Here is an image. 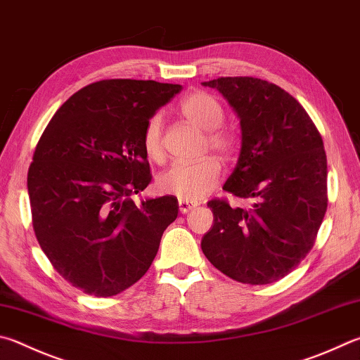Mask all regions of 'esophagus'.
<instances>
[{"label": "esophagus", "mask_w": 360, "mask_h": 360, "mask_svg": "<svg viewBox=\"0 0 360 360\" xmlns=\"http://www.w3.org/2000/svg\"><path fill=\"white\" fill-rule=\"evenodd\" d=\"M178 205H179V211H181V214H187V212H191L192 209H195L198 206V202H195V201H188V200H179L178 201Z\"/></svg>", "instance_id": "1"}]
</instances>
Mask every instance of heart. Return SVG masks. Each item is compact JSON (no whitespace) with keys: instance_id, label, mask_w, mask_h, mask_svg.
<instances>
[{"instance_id":"heart-1","label":"heart","mask_w":360,"mask_h":360,"mask_svg":"<svg viewBox=\"0 0 360 360\" xmlns=\"http://www.w3.org/2000/svg\"><path fill=\"white\" fill-rule=\"evenodd\" d=\"M179 113L188 122L206 130L207 146L228 158L236 149V136L230 130L221 129L225 112L221 103L205 91H195L179 102ZM143 151L153 162L163 158L162 117L154 115L143 130ZM221 163L212 155L195 162H176L158 176V188L165 195H174L179 200H200L212 191L220 179Z\"/></svg>"}]
</instances>
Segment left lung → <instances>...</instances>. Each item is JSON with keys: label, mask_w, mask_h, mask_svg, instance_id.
<instances>
[{"label": "left lung", "mask_w": 360, "mask_h": 360, "mask_svg": "<svg viewBox=\"0 0 360 360\" xmlns=\"http://www.w3.org/2000/svg\"><path fill=\"white\" fill-rule=\"evenodd\" d=\"M236 112L240 154L224 191L250 207L211 200L214 225L201 250L214 267L248 285L274 283L315 244L328 209V159L304 107L277 84L253 77L202 82Z\"/></svg>", "instance_id": "left-lung-1"}]
</instances>
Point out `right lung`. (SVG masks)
Returning <instances> with one entry per match:
<instances>
[{"label": "right lung", "mask_w": 360, "mask_h": 360, "mask_svg": "<svg viewBox=\"0 0 360 360\" xmlns=\"http://www.w3.org/2000/svg\"><path fill=\"white\" fill-rule=\"evenodd\" d=\"M182 89L154 80H101L77 91L51 117L28 169L39 245L63 278L96 297L145 276L178 198L143 200L151 172L148 120Z\"/></svg>", "instance_id": "add662e5"}]
</instances>
